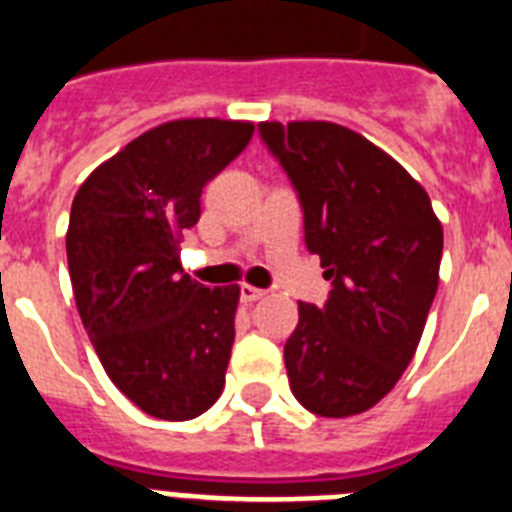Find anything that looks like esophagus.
Listing matches in <instances>:
<instances>
[{
  "label": "esophagus",
  "mask_w": 512,
  "mask_h": 512,
  "mask_svg": "<svg viewBox=\"0 0 512 512\" xmlns=\"http://www.w3.org/2000/svg\"><path fill=\"white\" fill-rule=\"evenodd\" d=\"M265 297V289H257V286H242V302H257V299Z\"/></svg>",
  "instance_id": "esophagus-1"
}]
</instances>
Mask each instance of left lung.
I'll return each mask as SVG.
<instances>
[{"label":"left lung","instance_id":"8db88e82","mask_svg":"<svg viewBox=\"0 0 512 512\" xmlns=\"http://www.w3.org/2000/svg\"><path fill=\"white\" fill-rule=\"evenodd\" d=\"M305 213V244L331 281L326 305L299 302L284 360L299 405L323 418L371 410L413 360L429 318L442 223L400 162L326 120L260 123Z\"/></svg>","mask_w":512,"mask_h":512}]
</instances>
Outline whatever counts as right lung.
Instances as JSON below:
<instances>
[{
    "label": "right lung",
    "mask_w": 512,
    "mask_h": 512,
    "mask_svg": "<svg viewBox=\"0 0 512 512\" xmlns=\"http://www.w3.org/2000/svg\"><path fill=\"white\" fill-rule=\"evenodd\" d=\"M255 126L170 120L102 162L78 189L65 236L78 315L110 381L152 418L189 421L226 384L239 286L181 268L199 197Z\"/></svg>",
    "instance_id": "obj_1"
}]
</instances>
